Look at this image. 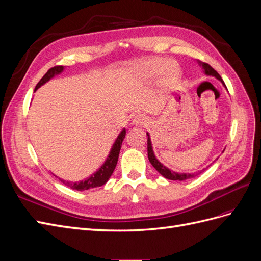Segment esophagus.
<instances>
[{
  "instance_id": "esophagus-1",
  "label": "esophagus",
  "mask_w": 261,
  "mask_h": 261,
  "mask_svg": "<svg viewBox=\"0 0 261 261\" xmlns=\"http://www.w3.org/2000/svg\"><path fill=\"white\" fill-rule=\"evenodd\" d=\"M133 124L136 126H140V127H144V126H146L148 124V118L145 117L144 115H137L134 117Z\"/></svg>"
}]
</instances>
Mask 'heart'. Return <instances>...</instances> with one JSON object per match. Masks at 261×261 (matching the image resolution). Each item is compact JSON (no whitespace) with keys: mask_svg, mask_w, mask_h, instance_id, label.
Instances as JSON below:
<instances>
[{"mask_svg":"<svg viewBox=\"0 0 261 261\" xmlns=\"http://www.w3.org/2000/svg\"><path fill=\"white\" fill-rule=\"evenodd\" d=\"M165 61L163 59H150L147 61L139 62L135 65L134 72L141 81L152 80L156 75L161 73L162 81L172 83L178 77V68L174 63H168L165 67Z\"/></svg>","mask_w":261,"mask_h":261,"instance_id":"obj_1","label":"heart"}]
</instances>
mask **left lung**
<instances>
[{
	"label": "left lung",
	"mask_w": 261,
	"mask_h": 261,
	"mask_svg": "<svg viewBox=\"0 0 261 261\" xmlns=\"http://www.w3.org/2000/svg\"><path fill=\"white\" fill-rule=\"evenodd\" d=\"M199 65H201V67L203 68L204 73H206V75H210V76H215L216 78H218V80L222 83L223 85L224 82L222 81V78H221V76L218 74L217 70L213 69L209 64H207V63H202V62H199ZM148 135V159L150 161V163L152 164V167L160 173V174L162 176H164L165 178L168 179H171V180H185L187 178H191V177H194L195 174H188V173H176V172H173L171 170H169L168 168H165L163 164H161L159 161L156 160V158L153 153V150H152V146H151V140H150V137H149V134H147Z\"/></svg>",
	"instance_id": "obj_1"
}]
</instances>
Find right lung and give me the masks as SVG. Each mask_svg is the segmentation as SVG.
Here are the masks:
<instances>
[{"mask_svg": "<svg viewBox=\"0 0 261 261\" xmlns=\"http://www.w3.org/2000/svg\"><path fill=\"white\" fill-rule=\"evenodd\" d=\"M63 69H64V67L61 66V65H58V66H54V67L50 68L48 72L45 73V75L41 78L40 82L37 84L35 91L39 88V87L42 86L46 82H49L52 77L62 73ZM125 134H126V130L124 128L120 133V135L117 136L115 143L113 144V146L111 148V151H110L103 165H102V167L96 173H93V174L90 177H88L85 180L78 181V183H70V181H66L64 179H61V178H59V179L62 181L63 184H65L69 188L75 189V191H80V192L86 191V189H90V188H94V187H99V186L105 185L107 181L109 180L110 176L112 175V173H113V171L116 167V163H117V160H118V154H120V150H121V146H122V143H123V139L125 138Z\"/></svg>", "mask_w": 261, "mask_h": 261, "instance_id": "obj_1", "label": "right lung"}]
</instances>
